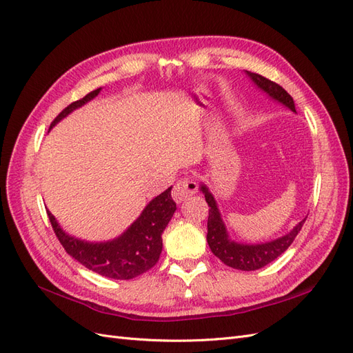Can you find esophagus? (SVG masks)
<instances>
[{"label":"esophagus","instance_id":"esophagus-1","mask_svg":"<svg viewBox=\"0 0 353 353\" xmlns=\"http://www.w3.org/2000/svg\"><path fill=\"white\" fill-rule=\"evenodd\" d=\"M196 193H197V184L194 183L193 179L184 178V179H179L178 183L174 185L172 199L176 203H183L188 197H191V196L196 194Z\"/></svg>","mask_w":353,"mask_h":353}]
</instances>
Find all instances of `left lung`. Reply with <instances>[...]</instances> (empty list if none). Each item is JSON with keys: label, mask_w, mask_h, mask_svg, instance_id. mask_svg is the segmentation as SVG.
<instances>
[{"label": "left lung", "mask_w": 353, "mask_h": 353, "mask_svg": "<svg viewBox=\"0 0 353 353\" xmlns=\"http://www.w3.org/2000/svg\"><path fill=\"white\" fill-rule=\"evenodd\" d=\"M250 81L258 87L261 91H263L268 97L276 103L285 105L287 109H290L293 113H296L294 101L292 95L288 94L279 83H275L270 79H266L258 73H252L249 70H244ZM209 205V218H208V244L212 250V253L219 258L227 266H231L234 270L240 271H256L263 268L265 265L271 263L279 256H281L290 244L294 241L299 231L302 230V225L305 223V219H302L297 225L290 231L284 234V236L265 241V243H239L230 237L227 231L225 222H223L221 212L218 208V203L210 193L208 185L200 183L199 188Z\"/></svg>", "instance_id": "left-lung-1"}]
</instances>
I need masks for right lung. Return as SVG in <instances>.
<instances>
[{
    "label": "right lung",
    "mask_w": 353,
    "mask_h": 353,
    "mask_svg": "<svg viewBox=\"0 0 353 353\" xmlns=\"http://www.w3.org/2000/svg\"><path fill=\"white\" fill-rule=\"evenodd\" d=\"M100 91L101 88L94 90L83 99L69 104L52 121L50 128L56 126L73 110L97 97ZM170 190L172 187L148 203L141 215L119 237L108 241H87L70 236L60 227L50 210L47 213L59 241L73 259L108 279L131 280L153 268L162 253V234L176 210V203L170 197Z\"/></svg>",
    "instance_id": "right-lung-1"
}]
</instances>
